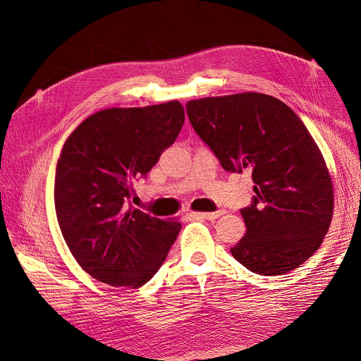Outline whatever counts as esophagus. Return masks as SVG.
I'll list each match as a JSON object with an SVG mask.
<instances>
[{
	"label": "esophagus",
	"mask_w": 361,
	"mask_h": 361,
	"mask_svg": "<svg viewBox=\"0 0 361 361\" xmlns=\"http://www.w3.org/2000/svg\"><path fill=\"white\" fill-rule=\"evenodd\" d=\"M223 214H224V211H223V209H220V211H216V212H199V214H195V216L203 218V220L214 221V220H216L218 216H221Z\"/></svg>",
	"instance_id": "obj_1"
}]
</instances>
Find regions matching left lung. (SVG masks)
Instances as JSON below:
<instances>
[{"label":"left lung","instance_id":"1","mask_svg":"<svg viewBox=\"0 0 361 361\" xmlns=\"http://www.w3.org/2000/svg\"><path fill=\"white\" fill-rule=\"evenodd\" d=\"M197 135L231 173L250 170L255 195L241 209L244 238L232 256L260 276L285 274L322 244L333 216V182L319 147L276 97L239 93L187 104Z\"/></svg>","mask_w":361,"mask_h":361}]
</instances>
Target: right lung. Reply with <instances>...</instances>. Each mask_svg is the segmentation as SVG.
<instances>
[{"instance_id":"1","label":"right lung","mask_w":361,"mask_h":361,"mask_svg":"<svg viewBox=\"0 0 361 361\" xmlns=\"http://www.w3.org/2000/svg\"><path fill=\"white\" fill-rule=\"evenodd\" d=\"M183 122L178 101L108 108L87 117L63 145L54 185L57 220L71 253L93 279L138 288L166 260L180 223L134 209L130 194Z\"/></svg>"}]
</instances>
